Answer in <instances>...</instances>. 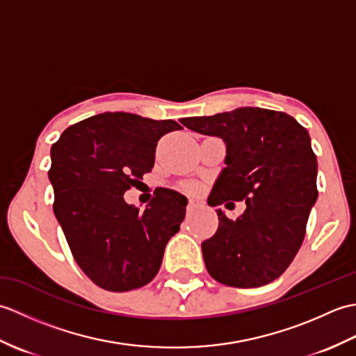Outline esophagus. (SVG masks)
<instances>
[{
	"mask_svg": "<svg viewBox=\"0 0 356 356\" xmlns=\"http://www.w3.org/2000/svg\"><path fill=\"white\" fill-rule=\"evenodd\" d=\"M202 205H200V202L197 200V199H190V202H188V211H190V213H193V211H195L197 208H200Z\"/></svg>",
	"mask_w": 356,
	"mask_h": 356,
	"instance_id": "obj_1",
	"label": "esophagus"
}]
</instances>
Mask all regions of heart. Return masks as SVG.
Listing matches in <instances>:
<instances>
[{
    "instance_id": "1",
    "label": "heart",
    "mask_w": 356,
    "mask_h": 356,
    "mask_svg": "<svg viewBox=\"0 0 356 356\" xmlns=\"http://www.w3.org/2000/svg\"><path fill=\"white\" fill-rule=\"evenodd\" d=\"M184 188H186V190H190V191H193V190H197V186H195V185H191V184H186V185H184Z\"/></svg>"
}]
</instances>
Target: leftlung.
Instances as JSON below:
<instances>
[{"label": "left lung", "instance_id": "obj_1", "mask_svg": "<svg viewBox=\"0 0 356 356\" xmlns=\"http://www.w3.org/2000/svg\"><path fill=\"white\" fill-rule=\"evenodd\" d=\"M180 122L226 143V166L209 194V207L246 203L234 222L217 209L218 228L202 243L209 275L232 287L274 282L303 243L318 197L311 136L286 113L259 107Z\"/></svg>", "mask_w": 356, "mask_h": 356}]
</instances>
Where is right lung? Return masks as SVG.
<instances>
[{"instance_id": "obj_1", "label": "right lung", "mask_w": 356, "mask_h": 356, "mask_svg": "<svg viewBox=\"0 0 356 356\" xmlns=\"http://www.w3.org/2000/svg\"><path fill=\"white\" fill-rule=\"evenodd\" d=\"M176 120L102 113L70 125L51 145L53 213L74 260L95 284L127 292L148 284L186 213V197L157 188L145 211L124 200L154 165L159 139Z\"/></svg>"}]
</instances>
